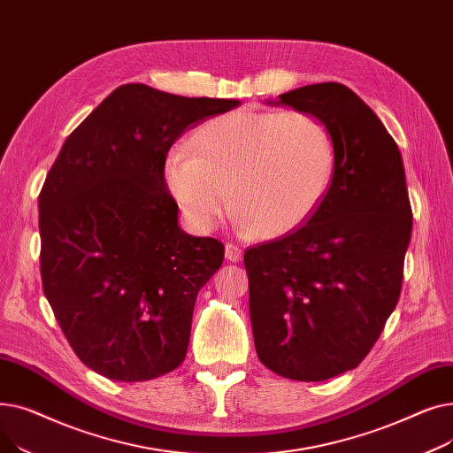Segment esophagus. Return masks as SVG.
Listing matches in <instances>:
<instances>
[{
  "mask_svg": "<svg viewBox=\"0 0 453 453\" xmlns=\"http://www.w3.org/2000/svg\"><path fill=\"white\" fill-rule=\"evenodd\" d=\"M226 258L231 260V263H239V260L242 258V248L233 244V242L226 244Z\"/></svg>",
  "mask_w": 453,
  "mask_h": 453,
  "instance_id": "34e87169",
  "label": "esophagus"
}]
</instances>
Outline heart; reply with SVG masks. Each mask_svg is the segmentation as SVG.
Instances as JSON below:
<instances>
[{
  "label": "heart",
  "instance_id": "heart-1",
  "mask_svg": "<svg viewBox=\"0 0 453 453\" xmlns=\"http://www.w3.org/2000/svg\"><path fill=\"white\" fill-rule=\"evenodd\" d=\"M336 141L306 111L242 110L203 123L165 166L173 196L200 229L231 202L253 234L275 239L299 227L325 200L336 173Z\"/></svg>",
  "mask_w": 453,
  "mask_h": 453
}]
</instances>
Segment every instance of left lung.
<instances>
[{"instance_id": "8db88e82", "label": "left lung", "mask_w": 453, "mask_h": 453, "mask_svg": "<svg viewBox=\"0 0 453 453\" xmlns=\"http://www.w3.org/2000/svg\"><path fill=\"white\" fill-rule=\"evenodd\" d=\"M268 104L323 119L336 141V173L312 217L244 255L258 360L321 382L360 365L398 303L413 227L406 174L395 139L347 86H303Z\"/></svg>"}]
</instances>
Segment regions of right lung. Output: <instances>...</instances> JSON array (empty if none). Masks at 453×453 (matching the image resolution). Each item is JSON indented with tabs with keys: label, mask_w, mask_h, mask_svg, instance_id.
<instances>
[{
	"label": "right lung",
	"mask_w": 453,
	"mask_h": 453,
	"mask_svg": "<svg viewBox=\"0 0 453 453\" xmlns=\"http://www.w3.org/2000/svg\"><path fill=\"white\" fill-rule=\"evenodd\" d=\"M239 104L125 84L62 145L38 198L40 272L91 371L142 382L185 360L196 296L224 244L180 229L165 159L187 128Z\"/></svg>",
	"instance_id": "add662e5"
}]
</instances>
